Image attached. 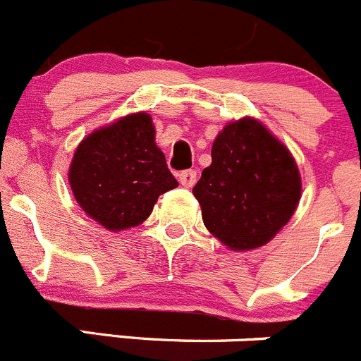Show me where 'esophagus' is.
I'll return each mask as SVG.
<instances>
[{
    "label": "esophagus",
    "instance_id": "1",
    "mask_svg": "<svg viewBox=\"0 0 361 361\" xmlns=\"http://www.w3.org/2000/svg\"><path fill=\"white\" fill-rule=\"evenodd\" d=\"M195 180H197V173H195L194 169H188V171H183V173H180V183L183 185V187L187 188L194 187Z\"/></svg>",
    "mask_w": 361,
    "mask_h": 361
}]
</instances>
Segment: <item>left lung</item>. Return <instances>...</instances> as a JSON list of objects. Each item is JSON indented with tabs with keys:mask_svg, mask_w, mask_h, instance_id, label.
<instances>
[{
	"mask_svg": "<svg viewBox=\"0 0 361 361\" xmlns=\"http://www.w3.org/2000/svg\"><path fill=\"white\" fill-rule=\"evenodd\" d=\"M206 229L231 250L268 243L295 213L302 178L289 149L254 118L227 123L194 187Z\"/></svg>",
	"mask_w": 361,
	"mask_h": 361,
	"instance_id": "1",
	"label": "left lung"
}]
</instances>
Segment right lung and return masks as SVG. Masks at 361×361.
Returning a JSON list of instances; mask_svg holds the SVG:
<instances>
[{
	"instance_id": "add662e5",
	"label": "right lung",
	"mask_w": 361,
	"mask_h": 361,
	"mask_svg": "<svg viewBox=\"0 0 361 361\" xmlns=\"http://www.w3.org/2000/svg\"><path fill=\"white\" fill-rule=\"evenodd\" d=\"M68 181L77 204L109 231L142 224L159 195L178 187L146 113L128 114L84 137Z\"/></svg>"
}]
</instances>
